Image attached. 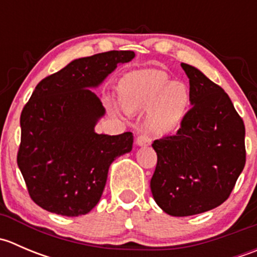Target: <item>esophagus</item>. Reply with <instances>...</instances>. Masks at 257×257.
<instances>
[{
  "mask_svg": "<svg viewBox=\"0 0 257 257\" xmlns=\"http://www.w3.org/2000/svg\"><path fill=\"white\" fill-rule=\"evenodd\" d=\"M150 144H152V138L149 136H147V134H142V136H139L137 138V145L138 147H147V145Z\"/></svg>",
  "mask_w": 257,
  "mask_h": 257,
  "instance_id": "esophagus-1",
  "label": "esophagus"
}]
</instances>
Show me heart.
Here are the masks:
<instances>
[{
  "label": "heart",
  "mask_w": 257,
  "mask_h": 257,
  "mask_svg": "<svg viewBox=\"0 0 257 257\" xmlns=\"http://www.w3.org/2000/svg\"><path fill=\"white\" fill-rule=\"evenodd\" d=\"M121 105L126 112L147 109L145 124L155 134H167L180 125L189 105V90L181 82H172L162 69L131 72L118 85ZM114 110L121 109L112 104Z\"/></svg>",
  "instance_id": "1"
}]
</instances>
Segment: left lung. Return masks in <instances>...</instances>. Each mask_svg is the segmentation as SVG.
<instances>
[{"instance_id":"1","label":"left lung","mask_w":257,"mask_h":257,"mask_svg":"<svg viewBox=\"0 0 257 257\" xmlns=\"http://www.w3.org/2000/svg\"><path fill=\"white\" fill-rule=\"evenodd\" d=\"M193 105L175 136L154 141L158 163L153 198L172 216H190L221 205L246 162L245 125L225 90L203 72L181 63Z\"/></svg>"}]
</instances>
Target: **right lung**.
<instances>
[{"instance_id":"add662e5","label":"right lung","mask_w":257,"mask_h":257,"mask_svg":"<svg viewBox=\"0 0 257 257\" xmlns=\"http://www.w3.org/2000/svg\"><path fill=\"white\" fill-rule=\"evenodd\" d=\"M133 51H109L72 61L37 84L21 113L17 164L31 199L49 212L79 216L99 201L110 164L133 148V134L95 133L105 114L92 88Z\"/></svg>"}]
</instances>
